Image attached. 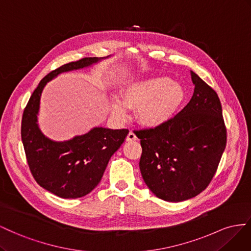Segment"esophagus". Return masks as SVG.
<instances>
[{"label": "esophagus", "instance_id": "esophagus-1", "mask_svg": "<svg viewBox=\"0 0 251 251\" xmlns=\"http://www.w3.org/2000/svg\"><path fill=\"white\" fill-rule=\"evenodd\" d=\"M137 139H138L137 135H135V133L133 131H129V133H128L127 137H126V141H128V142H132V141H135Z\"/></svg>", "mask_w": 251, "mask_h": 251}]
</instances>
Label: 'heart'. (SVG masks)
I'll list each match as a JSON object with an SVG mask.
<instances>
[{
    "label": "heart",
    "instance_id": "1",
    "mask_svg": "<svg viewBox=\"0 0 251 251\" xmlns=\"http://www.w3.org/2000/svg\"><path fill=\"white\" fill-rule=\"evenodd\" d=\"M124 102L114 99L113 111L121 119L126 117L127 106L137 109L142 124L156 127L175 116L185 99L181 84L168 76H154L130 84L123 95Z\"/></svg>",
    "mask_w": 251,
    "mask_h": 251
}]
</instances>
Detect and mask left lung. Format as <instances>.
<instances>
[{"mask_svg": "<svg viewBox=\"0 0 251 251\" xmlns=\"http://www.w3.org/2000/svg\"><path fill=\"white\" fill-rule=\"evenodd\" d=\"M189 103L163 125L135 130L141 140L143 180L159 199L182 202L205 190L217 173L227 142L220 99L191 71Z\"/></svg>", "mask_w": 251, "mask_h": 251, "instance_id": "1", "label": "left lung"}]
</instances>
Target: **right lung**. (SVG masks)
I'll return each instance as SVG.
<instances>
[{
  "instance_id": "add662e5",
  "label": "right lung",
  "mask_w": 251,
  "mask_h": 251,
  "mask_svg": "<svg viewBox=\"0 0 251 251\" xmlns=\"http://www.w3.org/2000/svg\"><path fill=\"white\" fill-rule=\"evenodd\" d=\"M97 61L83 58L52 70L41 80L23 112L21 137L30 173L41 187L63 199L82 198L95 189L111 155L129 132L98 127L70 141L53 142L39 129L37 114L46 83L64 71L87 67Z\"/></svg>"
}]
</instances>
